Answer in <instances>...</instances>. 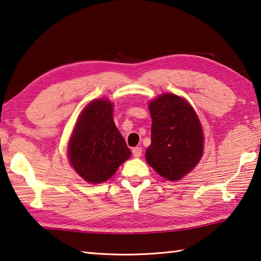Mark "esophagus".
Masks as SVG:
<instances>
[{
    "instance_id": "1",
    "label": "esophagus",
    "mask_w": 261,
    "mask_h": 261,
    "mask_svg": "<svg viewBox=\"0 0 261 261\" xmlns=\"http://www.w3.org/2000/svg\"><path fill=\"white\" fill-rule=\"evenodd\" d=\"M141 154H142L141 147H136V148H134V149H132V155H134V157L139 158L141 156Z\"/></svg>"
}]
</instances>
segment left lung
I'll list each match as a JSON object with an SVG mask.
<instances>
[{
  "label": "left lung",
  "mask_w": 261,
  "mask_h": 261,
  "mask_svg": "<svg viewBox=\"0 0 261 261\" xmlns=\"http://www.w3.org/2000/svg\"><path fill=\"white\" fill-rule=\"evenodd\" d=\"M149 111L151 144L146 150V161L166 180H180L201 158L200 121L187 100L173 94L151 100Z\"/></svg>",
  "instance_id": "1"
}]
</instances>
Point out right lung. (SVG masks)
Returning <instances> with one entry per match:
<instances>
[{
  "label": "right lung",
  "mask_w": 261,
  "mask_h": 261,
  "mask_svg": "<svg viewBox=\"0 0 261 261\" xmlns=\"http://www.w3.org/2000/svg\"><path fill=\"white\" fill-rule=\"evenodd\" d=\"M112 115L113 105L109 100H93L83 111L71 137L70 163L87 182L109 180L131 156Z\"/></svg>",
  "instance_id": "obj_1"
}]
</instances>
